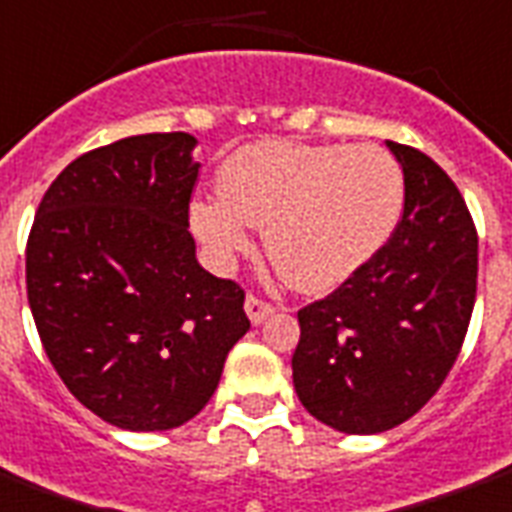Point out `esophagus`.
I'll return each mask as SVG.
<instances>
[{"label":"esophagus","instance_id":"obj_1","mask_svg":"<svg viewBox=\"0 0 512 512\" xmlns=\"http://www.w3.org/2000/svg\"><path fill=\"white\" fill-rule=\"evenodd\" d=\"M244 308H247V317L252 325H263L265 319L273 314L271 303H265V300L255 298V295H247V303H244Z\"/></svg>","mask_w":512,"mask_h":512}]
</instances>
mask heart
Here are the masks:
<instances>
[{
	"label": "heart",
	"instance_id": "heart-1",
	"mask_svg": "<svg viewBox=\"0 0 512 512\" xmlns=\"http://www.w3.org/2000/svg\"><path fill=\"white\" fill-rule=\"evenodd\" d=\"M220 195L190 206V222L220 263L247 255L252 225L284 279L327 292L370 263L403 212V174L378 144L257 142L220 169Z\"/></svg>",
	"mask_w": 512,
	"mask_h": 512
}]
</instances>
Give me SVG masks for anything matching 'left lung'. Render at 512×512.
I'll return each mask as SVG.
<instances>
[{"label":"left lung","instance_id":"1","mask_svg":"<svg viewBox=\"0 0 512 512\" xmlns=\"http://www.w3.org/2000/svg\"><path fill=\"white\" fill-rule=\"evenodd\" d=\"M392 239L325 300L300 308L292 381L314 419L346 435L408 421L446 381L473 317L478 233L456 185L408 144Z\"/></svg>","mask_w":512,"mask_h":512}]
</instances>
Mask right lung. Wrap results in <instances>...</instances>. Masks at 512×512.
Here are the masks:
<instances>
[{
    "label": "right lung",
    "instance_id": "right-lung-1",
    "mask_svg": "<svg viewBox=\"0 0 512 512\" xmlns=\"http://www.w3.org/2000/svg\"><path fill=\"white\" fill-rule=\"evenodd\" d=\"M195 136L91 150L48 187L26 244V292L53 368L99 419L163 432L201 411L249 330L244 290L195 260Z\"/></svg>",
    "mask_w": 512,
    "mask_h": 512
}]
</instances>
